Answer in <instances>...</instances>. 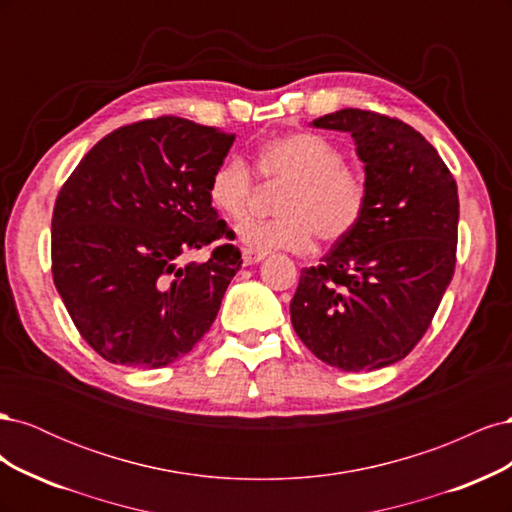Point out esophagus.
Returning <instances> with one entry per match:
<instances>
[{
	"label": "esophagus",
	"instance_id": "1",
	"mask_svg": "<svg viewBox=\"0 0 512 512\" xmlns=\"http://www.w3.org/2000/svg\"><path fill=\"white\" fill-rule=\"evenodd\" d=\"M241 256H243V265H256V262H260L267 254L250 250V247H245V250L241 252Z\"/></svg>",
	"mask_w": 512,
	"mask_h": 512
}]
</instances>
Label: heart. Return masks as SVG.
Instances as JSON below:
<instances>
[{
	"label": "heart",
	"instance_id": "heart-1",
	"mask_svg": "<svg viewBox=\"0 0 512 512\" xmlns=\"http://www.w3.org/2000/svg\"><path fill=\"white\" fill-rule=\"evenodd\" d=\"M256 170L265 181H280L277 218L245 222L239 239L256 252H305L316 235L337 243L359 228L367 211L369 188L359 168L346 164V153L329 136L292 132L271 138L256 149ZM254 177L247 164L230 156L209 177L211 207L226 220H241L250 207Z\"/></svg>",
	"mask_w": 512,
	"mask_h": 512
}]
</instances>
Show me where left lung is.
<instances>
[{
    "mask_svg": "<svg viewBox=\"0 0 512 512\" xmlns=\"http://www.w3.org/2000/svg\"><path fill=\"white\" fill-rule=\"evenodd\" d=\"M312 123L352 134L369 200L359 228L301 271L290 320L327 365L380 369L421 342L453 280L457 183L425 136L395 117L342 108Z\"/></svg>",
    "mask_w": 512,
    "mask_h": 512,
    "instance_id": "1",
    "label": "left lung"
}]
</instances>
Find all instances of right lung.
<instances>
[{
  "mask_svg": "<svg viewBox=\"0 0 512 512\" xmlns=\"http://www.w3.org/2000/svg\"><path fill=\"white\" fill-rule=\"evenodd\" d=\"M235 134L164 115L106 134L61 185L51 271L81 337L108 363L158 369L188 354L241 267L209 177ZM203 246L205 263L182 258Z\"/></svg>",
  "mask_w": 512,
  "mask_h": 512,
  "instance_id": "1",
  "label": "right lung"
}]
</instances>
